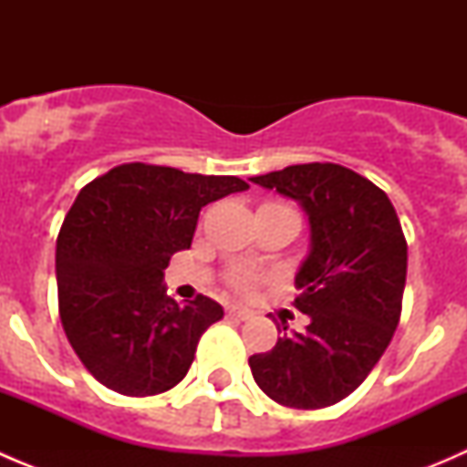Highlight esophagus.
<instances>
[{"instance_id":"obj_1","label":"esophagus","mask_w":467,"mask_h":467,"mask_svg":"<svg viewBox=\"0 0 467 467\" xmlns=\"http://www.w3.org/2000/svg\"><path fill=\"white\" fill-rule=\"evenodd\" d=\"M228 314H230V317H237L239 321H251V318H253V312H251V309L234 307V305H233V307H228Z\"/></svg>"}]
</instances>
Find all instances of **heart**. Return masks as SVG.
Here are the masks:
<instances>
[{"label":"heart","mask_w":467,"mask_h":467,"mask_svg":"<svg viewBox=\"0 0 467 467\" xmlns=\"http://www.w3.org/2000/svg\"><path fill=\"white\" fill-rule=\"evenodd\" d=\"M230 285H233L237 291H251L253 286H255V275H251V273L237 271V273H233V275H230Z\"/></svg>","instance_id":"heart-1"}]
</instances>
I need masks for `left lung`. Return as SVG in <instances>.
<instances>
[{
  "mask_svg": "<svg viewBox=\"0 0 467 467\" xmlns=\"http://www.w3.org/2000/svg\"><path fill=\"white\" fill-rule=\"evenodd\" d=\"M298 201L309 214L312 251L296 275L303 332L253 355L257 386L291 409H323L359 389L384 355L402 314L407 239L378 185L334 162L291 164L251 178Z\"/></svg>",
  "mask_w": 467,
  "mask_h": 467,
  "instance_id": "left-lung-1",
  "label": "left lung"
}]
</instances>
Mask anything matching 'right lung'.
Returning a JSON list of instances; mask_svg holds the SVG:
<instances>
[{"instance_id": "right-lung-1", "label": "right lung", "mask_w": 467, "mask_h": 467, "mask_svg": "<svg viewBox=\"0 0 467 467\" xmlns=\"http://www.w3.org/2000/svg\"><path fill=\"white\" fill-rule=\"evenodd\" d=\"M248 190L237 176L129 162L78 192L56 242L58 312L81 364L106 389L146 398L173 389L223 309L207 296L185 307L164 268L192 246L201 207Z\"/></svg>"}]
</instances>
